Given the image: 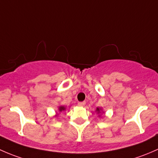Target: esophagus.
I'll use <instances>...</instances> for the list:
<instances>
[{
	"label": "esophagus",
	"mask_w": 158,
	"mask_h": 158,
	"mask_svg": "<svg viewBox=\"0 0 158 158\" xmlns=\"http://www.w3.org/2000/svg\"><path fill=\"white\" fill-rule=\"evenodd\" d=\"M85 104H86V102H79L78 103V106H85Z\"/></svg>",
	"instance_id": "obj_1"
}]
</instances>
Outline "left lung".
<instances>
[{
    "label": "left lung",
    "mask_w": 158,
    "mask_h": 158,
    "mask_svg": "<svg viewBox=\"0 0 158 158\" xmlns=\"http://www.w3.org/2000/svg\"><path fill=\"white\" fill-rule=\"evenodd\" d=\"M97 111H98V113H99V112H100V109L97 108Z\"/></svg>",
    "instance_id": "8db88e82"
}]
</instances>
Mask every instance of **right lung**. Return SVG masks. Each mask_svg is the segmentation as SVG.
Masks as SVG:
<instances>
[{
    "mask_svg": "<svg viewBox=\"0 0 158 158\" xmlns=\"http://www.w3.org/2000/svg\"><path fill=\"white\" fill-rule=\"evenodd\" d=\"M65 110V108H64V106H60L59 107V111H63V110Z\"/></svg>",
    "mask_w": 158,
    "mask_h": 158,
    "instance_id": "1",
    "label": "right lung"
}]
</instances>
